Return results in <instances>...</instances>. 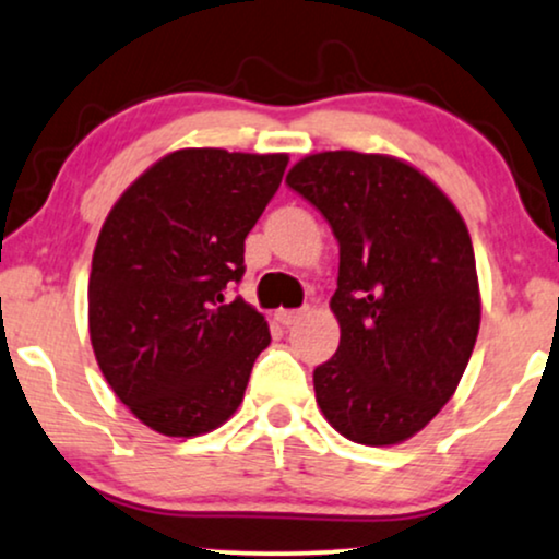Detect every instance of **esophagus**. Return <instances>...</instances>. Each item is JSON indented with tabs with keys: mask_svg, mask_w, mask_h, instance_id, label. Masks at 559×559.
<instances>
[{
	"mask_svg": "<svg viewBox=\"0 0 559 559\" xmlns=\"http://www.w3.org/2000/svg\"><path fill=\"white\" fill-rule=\"evenodd\" d=\"M274 319H277L282 326H293V324H298L300 319H304V311H290V308H280V311L274 313Z\"/></svg>",
	"mask_w": 559,
	"mask_h": 559,
	"instance_id": "esophagus-1",
	"label": "esophagus"
}]
</instances>
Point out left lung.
Instances as JSON below:
<instances>
[{
  "instance_id": "1",
  "label": "left lung",
  "mask_w": 559,
  "mask_h": 559,
  "mask_svg": "<svg viewBox=\"0 0 559 559\" xmlns=\"http://www.w3.org/2000/svg\"><path fill=\"white\" fill-rule=\"evenodd\" d=\"M285 182L340 242V347L313 371L319 408L350 442H405L455 395L474 353L481 295L468 227L429 177L386 154L321 151Z\"/></svg>"
}]
</instances>
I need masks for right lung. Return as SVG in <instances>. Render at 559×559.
<instances>
[{
    "label": "right lung",
    "mask_w": 559,
    "mask_h": 559,
    "mask_svg": "<svg viewBox=\"0 0 559 559\" xmlns=\"http://www.w3.org/2000/svg\"><path fill=\"white\" fill-rule=\"evenodd\" d=\"M287 154L180 148L151 164L98 233L88 332L104 379L164 437H199L238 411L253 360L272 343L242 298L246 238Z\"/></svg>",
    "instance_id": "add662e5"
}]
</instances>
